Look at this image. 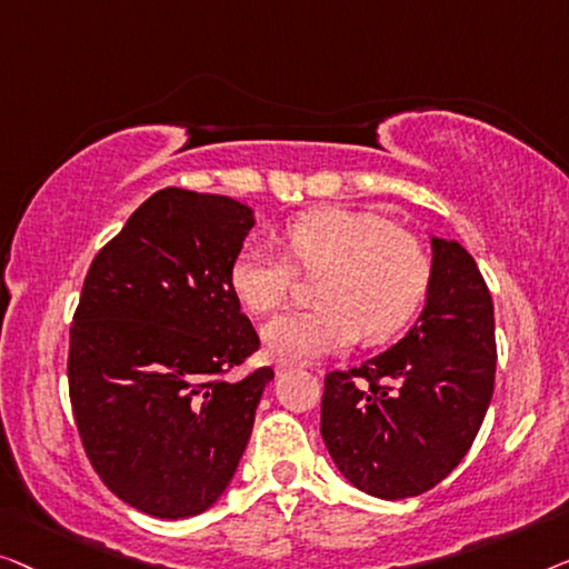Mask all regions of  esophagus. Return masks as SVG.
Wrapping results in <instances>:
<instances>
[{"label":"esophagus","instance_id":"1","mask_svg":"<svg viewBox=\"0 0 569 569\" xmlns=\"http://www.w3.org/2000/svg\"><path fill=\"white\" fill-rule=\"evenodd\" d=\"M296 366H299V363H293V361H278V363H276V373L283 376V373H288V371H293Z\"/></svg>","mask_w":569,"mask_h":569}]
</instances>
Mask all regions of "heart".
Instances as JSON below:
<instances>
[{
    "instance_id": "1",
    "label": "heart",
    "mask_w": 569,
    "mask_h": 569,
    "mask_svg": "<svg viewBox=\"0 0 569 569\" xmlns=\"http://www.w3.org/2000/svg\"><path fill=\"white\" fill-rule=\"evenodd\" d=\"M283 242L301 273L322 276L315 283L317 307L286 311L262 330L281 361L335 353L358 335L366 342L389 340L418 315L433 283L436 262L426 239L391 227L379 213L311 208L286 223ZM290 263L270 242L250 239L231 262V288L254 315H270L293 291Z\"/></svg>"
}]
</instances>
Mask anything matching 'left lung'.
<instances>
[{"instance_id": "8db88e82", "label": "left lung", "mask_w": 569, "mask_h": 569, "mask_svg": "<svg viewBox=\"0 0 569 569\" xmlns=\"http://www.w3.org/2000/svg\"><path fill=\"white\" fill-rule=\"evenodd\" d=\"M433 262L418 325L387 353L325 376L322 441L348 482L373 498H415L451 475L492 399L490 288L459 242L433 239Z\"/></svg>"}]
</instances>
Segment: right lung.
Segmentation results:
<instances>
[{
  "mask_svg": "<svg viewBox=\"0 0 569 569\" xmlns=\"http://www.w3.org/2000/svg\"><path fill=\"white\" fill-rule=\"evenodd\" d=\"M234 198L164 188L94 254L69 330V399L102 485L154 518H188L234 477L273 368L231 288L252 229Z\"/></svg>",
  "mask_w": 569,
  "mask_h": 569,
  "instance_id": "obj_1",
  "label": "right lung"
}]
</instances>
